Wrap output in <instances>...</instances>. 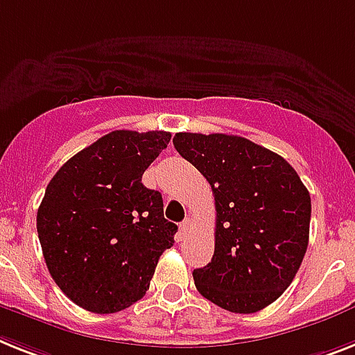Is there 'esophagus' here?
<instances>
[{
    "mask_svg": "<svg viewBox=\"0 0 355 355\" xmlns=\"http://www.w3.org/2000/svg\"><path fill=\"white\" fill-rule=\"evenodd\" d=\"M180 230H181V234H183V236H187V234H189L190 230H192V219H190V218L184 219L183 223H181Z\"/></svg>",
    "mask_w": 355,
    "mask_h": 355,
    "instance_id": "obj_1",
    "label": "esophagus"
}]
</instances>
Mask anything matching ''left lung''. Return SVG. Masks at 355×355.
Instances as JSON below:
<instances>
[{
	"instance_id": "left-lung-1",
	"label": "left lung",
	"mask_w": 355,
	"mask_h": 355,
	"mask_svg": "<svg viewBox=\"0 0 355 355\" xmlns=\"http://www.w3.org/2000/svg\"><path fill=\"white\" fill-rule=\"evenodd\" d=\"M174 146L216 199V248L192 272L196 288L236 314L265 309L292 283L309 247V190L288 161L245 137L178 132Z\"/></svg>"
}]
</instances>
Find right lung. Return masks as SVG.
<instances>
[{"label":"right lung","mask_w":355,"mask_h":355,"mask_svg":"<svg viewBox=\"0 0 355 355\" xmlns=\"http://www.w3.org/2000/svg\"><path fill=\"white\" fill-rule=\"evenodd\" d=\"M171 132L114 130L78 152L46 184L37 236L55 285L78 306L114 314L145 295L178 227L143 172Z\"/></svg>","instance_id":"1"}]
</instances>
